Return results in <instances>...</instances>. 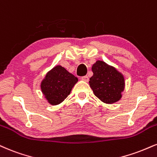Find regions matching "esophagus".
<instances>
[{"mask_svg":"<svg viewBox=\"0 0 157 157\" xmlns=\"http://www.w3.org/2000/svg\"><path fill=\"white\" fill-rule=\"evenodd\" d=\"M81 79H82V80L85 81V82H88V80H89V78H88V76L82 77H81Z\"/></svg>","mask_w":157,"mask_h":157,"instance_id":"34e87169","label":"esophagus"}]
</instances>
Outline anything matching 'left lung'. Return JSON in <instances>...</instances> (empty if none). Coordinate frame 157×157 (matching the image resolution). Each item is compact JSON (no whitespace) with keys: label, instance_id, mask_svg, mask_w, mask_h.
<instances>
[{"label":"left lung","instance_id":"obj_1","mask_svg":"<svg viewBox=\"0 0 157 157\" xmlns=\"http://www.w3.org/2000/svg\"><path fill=\"white\" fill-rule=\"evenodd\" d=\"M94 75L89 85L94 95L105 104L116 103L121 99L125 88V78L116 68L98 60L92 66Z\"/></svg>","mask_w":157,"mask_h":157}]
</instances>
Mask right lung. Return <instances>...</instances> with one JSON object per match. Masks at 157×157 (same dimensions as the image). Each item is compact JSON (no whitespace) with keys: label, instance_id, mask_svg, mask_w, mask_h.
<instances>
[{"label":"right lung","instance_id":"add662e5","mask_svg":"<svg viewBox=\"0 0 157 157\" xmlns=\"http://www.w3.org/2000/svg\"><path fill=\"white\" fill-rule=\"evenodd\" d=\"M77 81V77L64 67L57 65L49 71L41 80V93L50 105H58L69 95Z\"/></svg>","mask_w":157,"mask_h":157}]
</instances>
